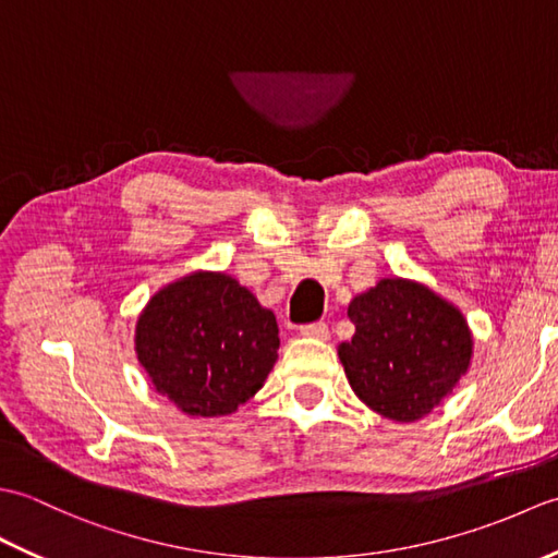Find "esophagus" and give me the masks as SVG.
I'll list each match as a JSON object with an SVG mask.
<instances>
[{
	"mask_svg": "<svg viewBox=\"0 0 558 558\" xmlns=\"http://www.w3.org/2000/svg\"><path fill=\"white\" fill-rule=\"evenodd\" d=\"M300 333H302L304 338H314V340H328L330 330H328V326H326L324 322H316V324H310V326H302V328H300Z\"/></svg>",
	"mask_w": 558,
	"mask_h": 558,
	"instance_id": "esophagus-1",
	"label": "esophagus"
}]
</instances>
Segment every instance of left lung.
Listing matches in <instances>:
<instances>
[{
  "mask_svg": "<svg viewBox=\"0 0 558 558\" xmlns=\"http://www.w3.org/2000/svg\"><path fill=\"white\" fill-rule=\"evenodd\" d=\"M354 324L338 357L366 408L417 422L453 393L470 369L472 333L456 304L422 282L384 278L348 306Z\"/></svg>",
  "mask_w": 558,
  "mask_h": 558,
  "instance_id": "obj_1",
  "label": "left lung"
}]
</instances>
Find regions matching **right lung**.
Masks as SVG:
<instances>
[{"label": "right lung", "instance_id": "right-lung-1", "mask_svg": "<svg viewBox=\"0 0 558 558\" xmlns=\"http://www.w3.org/2000/svg\"><path fill=\"white\" fill-rule=\"evenodd\" d=\"M134 345L160 396L192 417H222L264 386L280 338L276 314L232 276L196 270L153 294Z\"/></svg>", "mask_w": 558, "mask_h": 558}]
</instances>
